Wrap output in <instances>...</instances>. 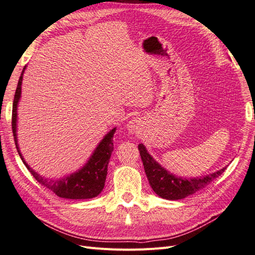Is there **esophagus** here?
Listing matches in <instances>:
<instances>
[{
  "mask_svg": "<svg viewBox=\"0 0 255 255\" xmlns=\"http://www.w3.org/2000/svg\"><path fill=\"white\" fill-rule=\"evenodd\" d=\"M137 123H138V121H137V119H132L130 121H128V126H127V128H128V129L129 130V132H135L136 130V128H137Z\"/></svg>",
  "mask_w": 255,
  "mask_h": 255,
  "instance_id": "34e87169",
  "label": "esophagus"
}]
</instances>
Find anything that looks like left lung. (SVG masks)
<instances>
[{"mask_svg": "<svg viewBox=\"0 0 255 255\" xmlns=\"http://www.w3.org/2000/svg\"><path fill=\"white\" fill-rule=\"evenodd\" d=\"M138 150L140 152L144 172L152 189L157 196L167 200H180L194 195L195 192L207 186L216 177L221 175L227 169L225 167L211 174L186 179V177L176 176L161 167L150 155L142 143L138 144Z\"/></svg>", "mask_w": 255, "mask_h": 255, "instance_id": "left-lung-1", "label": "left lung"}]
</instances>
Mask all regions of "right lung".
Here are the masks:
<instances>
[{
  "mask_svg": "<svg viewBox=\"0 0 255 255\" xmlns=\"http://www.w3.org/2000/svg\"><path fill=\"white\" fill-rule=\"evenodd\" d=\"M26 66L23 68L21 76L18 82V86L16 89V94L13 98L12 104V133L13 139L16 142V146L19 155L23 161V164L28 169V171L33 174L35 179L39 182L44 187L52 190L54 194L60 198L65 199H91L99 196L104 188V184L107 175V166L114 150V140L113 137L116 132V128L111 129L107 133L103 139L100 141L94 153L91 154L88 161L78 171L71 173L60 179H50L40 175L35 170L30 168L26 161L23 158L22 154L19 149L18 138H17V111L18 103L21 98V85L23 73L25 71Z\"/></svg>",
  "mask_w": 255,
  "mask_h": 255,
  "instance_id": "obj_1",
  "label": "right lung"
}]
</instances>
